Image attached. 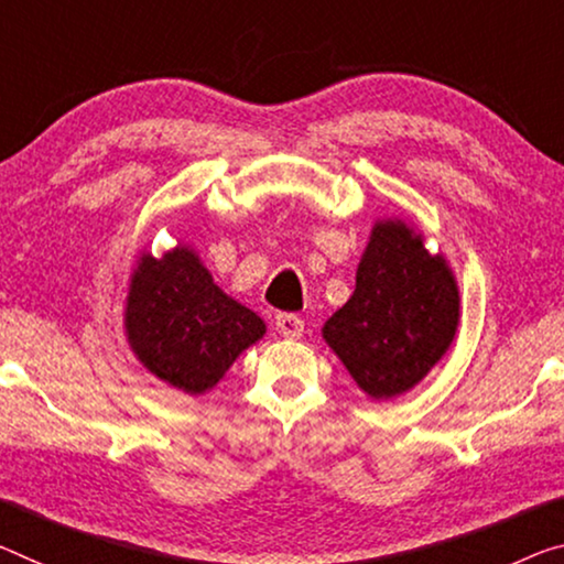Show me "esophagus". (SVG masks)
Returning <instances> with one entry per match:
<instances>
[{
    "mask_svg": "<svg viewBox=\"0 0 564 564\" xmlns=\"http://www.w3.org/2000/svg\"><path fill=\"white\" fill-rule=\"evenodd\" d=\"M274 325H276V333L282 337H290V340L305 333V319L294 315V312H280V315L274 317Z\"/></svg>",
    "mask_w": 564,
    "mask_h": 564,
    "instance_id": "esophagus-1",
    "label": "esophagus"
}]
</instances>
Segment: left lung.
I'll list each match as a JSON object with an SVG mask.
<instances>
[{
	"label": "left lung",
	"instance_id": "1",
	"mask_svg": "<svg viewBox=\"0 0 564 564\" xmlns=\"http://www.w3.org/2000/svg\"><path fill=\"white\" fill-rule=\"evenodd\" d=\"M458 290L441 257L401 221L376 224L355 292L327 319L323 337L362 391L393 398L413 388L448 350Z\"/></svg>",
	"mask_w": 564,
	"mask_h": 564
}]
</instances>
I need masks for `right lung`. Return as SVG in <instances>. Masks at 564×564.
<instances>
[{
  "instance_id": "right-lung-1",
  "label": "right lung",
  "mask_w": 564,
  "mask_h": 564,
  "mask_svg": "<svg viewBox=\"0 0 564 564\" xmlns=\"http://www.w3.org/2000/svg\"><path fill=\"white\" fill-rule=\"evenodd\" d=\"M126 333L153 376L196 395L219 383L237 355L264 335V323L216 288L192 249L176 247L161 259L143 254Z\"/></svg>"
}]
</instances>
